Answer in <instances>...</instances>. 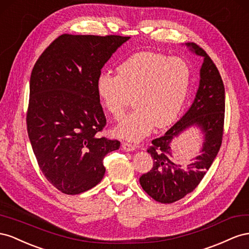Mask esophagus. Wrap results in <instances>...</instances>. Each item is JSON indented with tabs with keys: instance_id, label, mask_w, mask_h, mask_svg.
<instances>
[{
	"instance_id": "34e87169",
	"label": "esophagus",
	"mask_w": 249,
	"mask_h": 249,
	"mask_svg": "<svg viewBox=\"0 0 249 249\" xmlns=\"http://www.w3.org/2000/svg\"><path fill=\"white\" fill-rule=\"evenodd\" d=\"M122 148L124 149L125 151H133L136 150V147H134L132 144L130 143H126V142H124V143H122Z\"/></svg>"
}]
</instances>
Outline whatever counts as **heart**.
<instances>
[{
    "label": "heart",
    "instance_id": "heart-1",
    "mask_svg": "<svg viewBox=\"0 0 249 249\" xmlns=\"http://www.w3.org/2000/svg\"><path fill=\"white\" fill-rule=\"evenodd\" d=\"M191 69L187 61L153 52L131 55L120 63L117 76L102 72L96 81L103 107L119 121L132 98L137 109L121 122L115 133L140 141L154 127L166 128L178 117L189 93Z\"/></svg>",
    "mask_w": 249,
    "mask_h": 249
}]
</instances>
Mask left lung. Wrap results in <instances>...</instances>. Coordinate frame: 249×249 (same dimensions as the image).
Returning <instances> with one entry per match:
<instances>
[{
    "label": "left lung",
    "mask_w": 249,
    "mask_h": 249,
    "mask_svg": "<svg viewBox=\"0 0 249 249\" xmlns=\"http://www.w3.org/2000/svg\"><path fill=\"white\" fill-rule=\"evenodd\" d=\"M191 52L203 58L200 80L193 103L189 110L164 136L152 141L148 149L153 159L150 171L140 177L146 193L161 203H172L193 191L216 159L222 143L225 90L215 63L203 49L194 42H187ZM191 126H197L204 137L200 154L188 165L175 161L172 141Z\"/></svg>",
    "instance_id": "left-lung-1"
}]
</instances>
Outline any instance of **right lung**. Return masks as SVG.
I'll list each match as a JSON object with an SVG mask.
<instances>
[{"label":"right lung","mask_w":249,"mask_h":249,"mask_svg":"<svg viewBox=\"0 0 249 249\" xmlns=\"http://www.w3.org/2000/svg\"><path fill=\"white\" fill-rule=\"evenodd\" d=\"M130 37L62 34L34 65L27 130L42 174L60 192L80 194L100 182L103 159L120 142L99 138L106 118L97 96L101 69Z\"/></svg>","instance_id":"add662e5"}]
</instances>
